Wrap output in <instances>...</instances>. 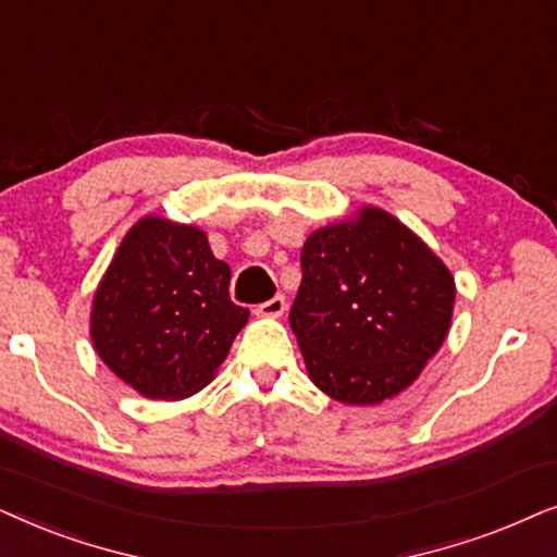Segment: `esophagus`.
I'll return each mask as SVG.
<instances>
[{
	"mask_svg": "<svg viewBox=\"0 0 557 557\" xmlns=\"http://www.w3.org/2000/svg\"><path fill=\"white\" fill-rule=\"evenodd\" d=\"M287 310V302H285V298L283 295H274L272 300H267V302H259V306L255 308V313L259 315V318H280Z\"/></svg>",
	"mask_w": 557,
	"mask_h": 557,
	"instance_id": "obj_1",
	"label": "esophagus"
}]
</instances>
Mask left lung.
<instances>
[{
  "label": "left lung",
  "instance_id": "8db88e82",
  "mask_svg": "<svg viewBox=\"0 0 557 557\" xmlns=\"http://www.w3.org/2000/svg\"><path fill=\"white\" fill-rule=\"evenodd\" d=\"M290 329L310 382L344 405H380L418 380L448 336L456 283L412 228L376 206L302 244Z\"/></svg>",
  "mask_w": 557,
  "mask_h": 557
}]
</instances>
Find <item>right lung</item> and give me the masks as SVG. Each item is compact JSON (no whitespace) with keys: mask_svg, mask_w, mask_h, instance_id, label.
<instances>
[{"mask_svg":"<svg viewBox=\"0 0 557 557\" xmlns=\"http://www.w3.org/2000/svg\"><path fill=\"white\" fill-rule=\"evenodd\" d=\"M203 228L145 216L124 234L91 302V344L147 399H185L213 382L249 310Z\"/></svg>","mask_w":557,"mask_h":557,"instance_id":"obj_1","label":"right lung"}]
</instances>
